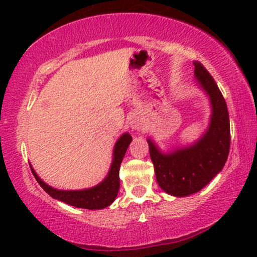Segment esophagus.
Segmentation results:
<instances>
[{"label": "esophagus", "instance_id": "esophagus-1", "mask_svg": "<svg viewBox=\"0 0 257 257\" xmlns=\"http://www.w3.org/2000/svg\"><path fill=\"white\" fill-rule=\"evenodd\" d=\"M142 125H143V121L139 118L133 119L132 122H131L132 130H141L142 128Z\"/></svg>", "mask_w": 257, "mask_h": 257}]
</instances>
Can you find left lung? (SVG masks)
Returning <instances> with one entry per match:
<instances>
[{"instance_id": "left-lung-1", "label": "left lung", "mask_w": 257, "mask_h": 257, "mask_svg": "<svg viewBox=\"0 0 257 257\" xmlns=\"http://www.w3.org/2000/svg\"><path fill=\"white\" fill-rule=\"evenodd\" d=\"M195 75L208 93L212 114L208 131L196 144L162 153L148 139L156 178L166 194L184 197L198 192L221 171L230 149V124L225 100L214 78L201 62L195 61Z\"/></svg>"}]
</instances>
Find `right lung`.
<instances>
[{
  "mask_svg": "<svg viewBox=\"0 0 257 257\" xmlns=\"http://www.w3.org/2000/svg\"><path fill=\"white\" fill-rule=\"evenodd\" d=\"M132 142V137L128 133H124L120 138L118 139L113 151V161L111 169H109L107 177L100 184L93 186L91 189L86 190H71V191H65V190H58L52 188L46 184L41 178L36 175L34 169L32 168V172L41 188L45 190L49 196L53 198L59 199L66 204L73 205L75 208L96 210L104 209L109 204H112L116 195H118L120 181H119V169L124 158L126 150H127L130 143Z\"/></svg>",
  "mask_w": 257,
  "mask_h": 257,
  "instance_id": "right-lung-1",
  "label": "right lung"
}]
</instances>
